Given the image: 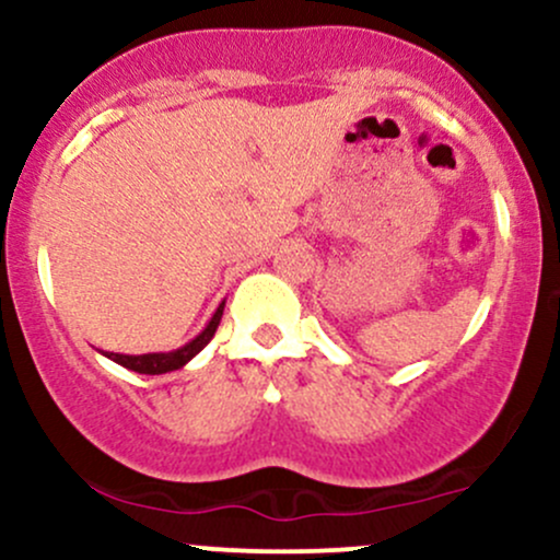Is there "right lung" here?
I'll return each instance as SVG.
<instances>
[{"mask_svg": "<svg viewBox=\"0 0 560 560\" xmlns=\"http://www.w3.org/2000/svg\"><path fill=\"white\" fill-rule=\"evenodd\" d=\"M223 305H226V300L218 305V311L213 313V318L208 320V326H205L202 331L197 334L191 342H186L184 347H178V350H171V352H147V355H120V352H105L110 361H115L118 365H124L128 371H137V374H168V371H176V369H184L186 363L191 361V358L197 355L199 350H202L205 345L213 339V334L218 329V324H221V316H223Z\"/></svg>", "mask_w": 560, "mask_h": 560, "instance_id": "right-lung-1", "label": "right lung"}]
</instances>
